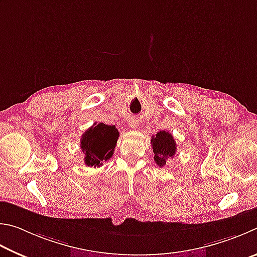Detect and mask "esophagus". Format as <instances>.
Segmentation results:
<instances>
[{
  "label": "esophagus",
  "mask_w": 257,
  "mask_h": 257,
  "mask_svg": "<svg viewBox=\"0 0 257 257\" xmlns=\"http://www.w3.org/2000/svg\"><path fill=\"white\" fill-rule=\"evenodd\" d=\"M138 125H139V123H138L137 120H131V121H130V126H131L132 128H137Z\"/></svg>",
  "instance_id": "obj_1"
}]
</instances>
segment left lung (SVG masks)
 I'll return each mask as SVG.
<instances>
[{"instance_id": "1", "label": "left lung", "mask_w": 257, "mask_h": 257, "mask_svg": "<svg viewBox=\"0 0 257 257\" xmlns=\"http://www.w3.org/2000/svg\"><path fill=\"white\" fill-rule=\"evenodd\" d=\"M151 145L155 154V161L159 167L163 168L168 159H173L176 154V142L172 133L160 131L151 138Z\"/></svg>"}]
</instances>
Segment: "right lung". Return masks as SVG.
<instances>
[{"label": "right lung", "instance_id": "obj_1", "mask_svg": "<svg viewBox=\"0 0 257 257\" xmlns=\"http://www.w3.org/2000/svg\"><path fill=\"white\" fill-rule=\"evenodd\" d=\"M119 133L115 125L94 123L81 137L80 148L84 163L90 167H100L103 160L111 158Z\"/></svg>", "mask_w": 257, "mask_h": 257}]
</instances>
